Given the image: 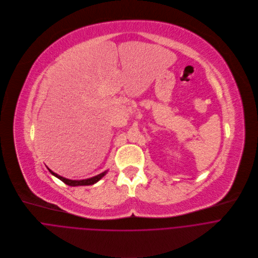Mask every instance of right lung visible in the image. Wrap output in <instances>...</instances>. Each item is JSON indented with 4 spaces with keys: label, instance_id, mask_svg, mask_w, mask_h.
I'll list each match as a JSON object with an SVG mask.
<instances>
[{
    "label": "right lung",
    "instance_id": "1",
    "mask_svg": "<svg viewBox=\"0 0 258 258\" xmlns=\"http://www.w3.org/2000/svg\"><path fill=\"white\" fill-rule=\"evenodd\" d=\"M48 170H49V172L53 175V176H55L56 178H58L59 180H61L63 183H66L67 185H70V186H81V185H93V184H95L96 182H98L106 173H107V170L106 171H104V172H102V173H100V174H98V175H96V176H94V177H91V178H87V179H82V180H72V179H67V178H64V177H62V176H60V175H58V174H56V173H54L53 171H51L49 168H47Z\"/></svg>",
    "mask_w": 258,
    "mask_h": 258
}]
</instances>
